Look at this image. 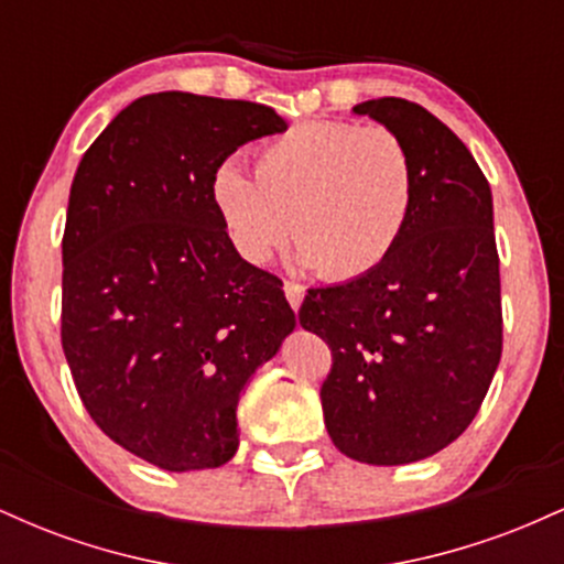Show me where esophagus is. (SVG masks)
I'll return each instance as SVG.
<instances>
[{
    "label": "esophagus",
    "instance_id": "1",
    "mask_svg": "<svg viewBox=\"0 0 564 564\" xmlns=\"http://www.w3.org/2000/svg\"><path fill=\"white\" fill-rule=\"evenodd\" d=\"M283 291H286V300H289L291 307L300 310V304H302V300H304V286H302V283L286 281V283H283Z\"/></svg>",
    "mask_w": 564,
    "mask_h": 564
}]
</instances>
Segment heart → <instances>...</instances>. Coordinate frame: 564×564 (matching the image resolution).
I'll return each instance as SVG.
<instances>
[{
    "label": "heart",
    "mask_w": 564,
    "mask_h": 564,
    "mask_svg": "<svg viewBox=\"0 0 564 564\" xmlns=\"http://www.w3.org/2000/svg\"><path fill=\"white\" fill-rule=\"evenodd\" d=\"M212 204L243 260L270 262L294 236L321 278L358 281L398 249L416 204V166L392 129L304 121L257 148L254 177L219 164Z\"/></svg>",
    "instance_id": "1"
}]
</instances>
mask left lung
Masks as SVG:
<instances>
[{
	"mask_svg": "<svg viewBox=\"0 0 564 564\" xmlns=\"http://www.w3.org/2000/svg\"><path fill=\"white\" fill-rule=\"evenodd\" d=\"M405 140L416 204L392 257L358 281L310 289L300 323L332 349L321 405L345 456L394 467L453 443L501 360V275L490 185L469 148L403 97L355 106Z\"/></svg>",
	"mask_w": 564,
	"mask_h": 564,
	"instance_id": "8db88e82",
	"label": "left lung"
}]
</instances>
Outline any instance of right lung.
Instances as JSON below:
<instances>
[{
    "mask_svg": "<svg viewBox=\"0 0 564 564\" xmlns=\"http://www.w3.org/2000/svg\"><path fill=\"white\" fill-rule=\"evenodd\" d=\"M273 108L145 95L87 148L63 230L61 341L93 422L170 471L238 448V394L296 326L283 281L232 246L212 174Z\"/></svg>",
    "mask_w": 564,
    "mask_h": 564,
    "instance_id": "add662e5",
    "label": "right lung"
}]
</instances>
